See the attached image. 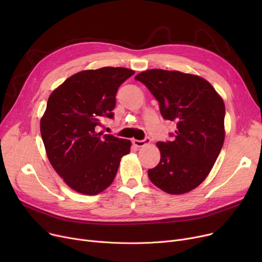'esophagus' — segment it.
I'll return each instance as SVG.
<instances>
[{"mask_svg":"<svg viewBox=\"0 0 262 262\" xmlns=\"http://www.w3.org/2000/svg\"><path fill=\"white\" fill-rule=\"evenodd\" d=\"M149 138L148 137H146L145 139H143V140H133V143H134V145H136L137 147H142V146H144L145 144H147V143H149Z\"/></svg>","mask_w":262,"mask_h":262,"instance_id":"obj_1","label":"esophagus"}]
</instances>
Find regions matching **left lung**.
I'll return each mask as SVG.
<instances>
[{"label":"left lung","instance_id":"left-lung-1","mask_svg":"<svg viewBox=\"0 0 262 262\" xmlns=\"http://www.w3.org/2000/svg\"><path fill=\"white\" fill-rule=\"evenodd\" d=\"M135 78L155 96L163 119L176 122L172 141L157 143L161 157L147 171L150 182L171 194L193 190L211 171L224 143L222 98L193 74L152 69Z\"/></svg>","mask_w":262,"mask_h":262}]
</instances>
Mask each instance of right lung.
Listing matches in <instances>:
<instances>
[{
    "label": "right lung",
    "mask_w": 262,
    "mask_h": 262,
    "mask_svg": "<svg viewBox=\"0 0 262 262\" xmlns=\"http://www.w3.org/2000/svg\"><path fill=\"white\" fill-rule=\"evenodd\" d=\"M135 71L105 67L66 79L48 100L40 132L48 158L64 183L95 195L114 182L130 141L98 132L103 118H114L119 87Z\"/></svg>",
    "instance_id": "1"
}]
</instances>
